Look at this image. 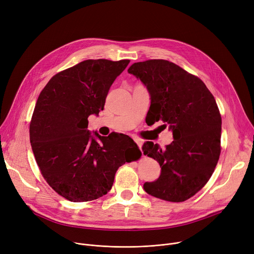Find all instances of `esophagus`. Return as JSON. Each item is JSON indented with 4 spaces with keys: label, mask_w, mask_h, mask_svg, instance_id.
<instances>
[{
    "label": "esophagus",
    "mask_w": 254,
    "mask_h": 254,
    "mask_svg": "<svg viewBox=\"0 0 254 254\" xmlns=\"http://www.w3.org/2000/svg\"><path fill=\"white\" fill-rule=\"evenodd\" d=\"M134 141H135V143L137 144V147L140 149V148H141V146H142V141H141V140H139V139H134Z\"/></svg>",
    "instance_id": "esophagus-1"
}]
</instances>
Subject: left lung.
I'll use <instances>...</instances> for the list:
<instances>
[{
    "instance_id": "1",
    "label": "left lung",
    "mask_w": 254,
    "mask_h": 254,
    "mask_svg": "<svg viewBox=\"0 0 254 254\" xmlns=\"http://www.w3.org/2000/svg\"><path fill=\"white\" fill-rule=\"evenodd\" d=\"M127 72L147 87L151 119L169 126L174 137L164 150L143 143V155L161 167L160 177L143 189L166 201H186L206 185L219 160L222 122L215 98L200 78L168 60L133 63Z\"/></svg>"
}]
</instances>
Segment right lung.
Instances as JSON below:
<instances>
[{"instance_id": "right-lung-1", "label": "right lung", "mask_w": 254, "mask_h": 254, "mask_svg": "<svg viewBox=\"0 0 254 254\" xmlns=\"http://www.w3.org/2000/svg\"><path fill=\"white\" fill-rule=\"evenodd\" d=\"M128 63L82 61L54 75L36 102L30 124L35 160L49 186L71 202L105 195L118 169L140 157L129 136L87 129L88 117L103 111L108 90Z\"/></svg>"}]
</instances>
